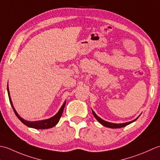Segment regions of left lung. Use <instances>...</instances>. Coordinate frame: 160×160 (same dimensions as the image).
Here are the masks:
<instances>
[{
    "label": "left lung",
    "mask_w": 160,
    "mask_h": 160,
    "mask_svg": "<svg viewBox=\"0 0 160 160\" xmlns=\"http://www.w3.org/2000/svg\"><path fill=\"white\" fill-rule=\"evenodd\" d=\"M92 113L94 115V117L96 118V120L100 122V123L101 124H102L103 126H104V127H108V128H122V127H126V126H127L128 124H130L131 123H132V122H135V120H137V119L138 118H136L135 120H132V121H131V122H125V123H122V124H115V123H111V122H107V121H104V120H102V119H101L100 117H98V115L96 114V113L92 110Z\"/></svg>",
    "instance_id": "left-lung-1"
}]
</instances>
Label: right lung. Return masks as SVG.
Returning a JSON list of instances; mask_svg holds the SVG:
<instances>
[{
    "mask_svg": "<svg viewBox=\"0 0 160 160\" xmlns=\"http://www.w3.org/2000/svg\"><path fill=\"white\" fill-rule=\"evenodd\" d=\"M8 96H9L10 104H11L13 110V111H14V113L17 116V118H18L24 124L28 126V127H30V128H36V129H47V128H50L53 127L54 126H56L58 124V122H59L61 116H62V114L63 113V110L64 108V107H65L66 101H64V102L63 103L62 107H61V108H60L58 112V113L52 118L47 119V120H40V121H33V122L27 121L25 120H24L23 118H22L20 116V115L18 114V113L16 112V111L15 110L14 107H13L11 97H10L8 84Z\"/></svg>",
    "mask_w": 160,
    "mask_h": 160,
    "instance_id": "1",
    "label": "right lung"
}]
</instances>
